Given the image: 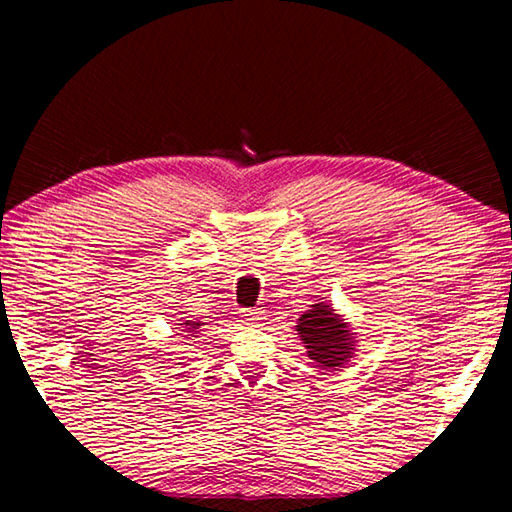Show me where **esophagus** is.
Instances as JSON below:
<instances>
[{"instance_id":"1","label":"esophagus","mask_w":512,"mask_h":512,"mask_svg":"<svg viewBox=\"0 0 512 512\" xmlns=\"http://www.w3.org/2000/svg\"><path fill=\"white\" fill-rule=\"evenodd\" d=\"M239 318H241V323H244V325L255 327V325H259V320H264V314L259 309H241Z\"/></svg>"}]
</instances>
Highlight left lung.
Returning a JSON list of instances; mask_svg holds the SVG:
<instances>
[{"label":"left lung","instance_id":"8db88e82","mask_svg":"<svg viewBox=\"0 0 512 512\" xmlns=\"http://www.w3.org/2000/svg\"><path fill=\"white\" fill-rule=\"evenodd\" d=\"M298 334L305 341L311 359L327 368H336L352 357V334L341 323L334 309L327 305H314L298 318Z\"/></svg>","mask_w":512,"mask_h":512}]
</instances>
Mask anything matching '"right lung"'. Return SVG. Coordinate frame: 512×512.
I'll use <instances>...</instances> for the list:
<instances>
[{"mask_svg": "<svg viewBox=\"0 0 512 512\" xmlns=\"http://www.w3.org/2000/svg\"><path fill=\"white\" fill-rule=\"evenodd\" d=\"M180 325H185L187 332H194L196 334V329H198V325H201V323H189V320H187V323H180Z\"/></svg>", "mask_w": 512, "mask_h": 512, "instance_id": "obj_1", "label": "right lung"}]
</instances>
